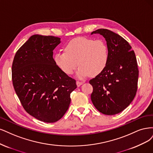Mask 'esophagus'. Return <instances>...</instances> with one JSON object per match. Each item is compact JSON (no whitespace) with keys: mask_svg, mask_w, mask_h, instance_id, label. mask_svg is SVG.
I'll list each match as a JSON object with an SVG mask.
<instances>
[{"mask_svg":"<svg viewBox=\"0 0 153 153\" xmlns=\"http://www.w3.org/2000/svg\"><path fill=\"white\" fill-rule=\"evenodd\" d=\"M82 82H81V81H77L76 82V85H77V86H80L82 85Z\"/></svg>","mask_w":153,"mask_h":153,"instance_id":"esophagus-1","label":"esophagus"}]
</instances>
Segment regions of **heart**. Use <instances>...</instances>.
<instances>
[{
    "label": "heart",
    "mask_w": 153,
    "mask_h": 153,
    "mask_svg": "<svg viewBox=\"0 0 153 153\" xmlns=\"http://www.w3.org/2000/svg\"><path fill=\"white\" fill-rule=\"evenodd\" d=\"M109 59V48L104 41L82 37L71 39L65 44L64 52L58 53L54 57L56 65L67 75L72 74L79 65L77 76L80 79L100 75Z\"/></svg>",
    "instance_id": "obj_1"
}]
</instances>
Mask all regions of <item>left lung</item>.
Instances as JSON below:
<instances>
[{"label": "left lung", "mask_w": 153, "mask_h": 153, "mask_svg": "<svg viewBox=\"0 0 153 153\" xmlns=\"http://www.w3.org/2000/svg\"><path fill=\"white\" fill-rule=\"evenodd\" d=\"M93 33L103 36L109 48V63L100 75L91 79V99L103 114L121 112L134 100L137 91L139 69L135 54L125 39L107 29H98Z\"/></svg>", "instance_id": "1"}]
</instances>
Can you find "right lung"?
Returning a JSON list of instances; mask_svg holds the SVG:
<instances>
[{
	"label": "right lung",
	"instance_id": "right-lung-1",
	"mask_svg": "<svg viewBox=\"0 0 153 153\" xmlns=\"http://www.w3.org/2000/svg\"><path fill=\"white\" fill-rule=\"evenodd\" d=\"M60 38L33 35L16 51L12 81L24 109L39 121L54 123L68 109L76 81L60 70L53 50Z\"/></svg>",
	"mask_w": 153,
	"mask_h": 153
}]
</instances>
